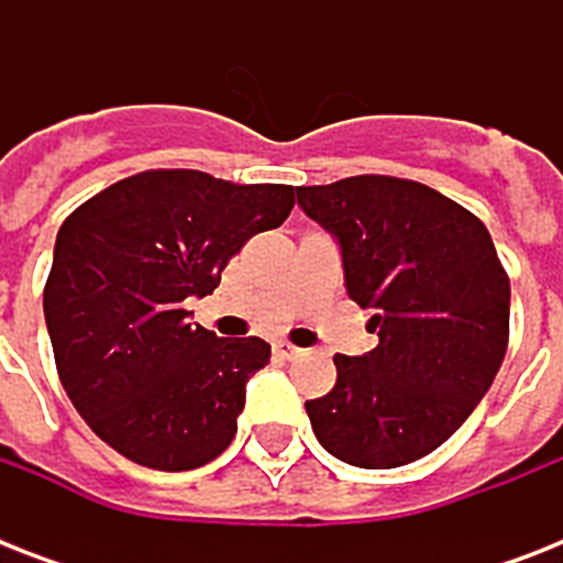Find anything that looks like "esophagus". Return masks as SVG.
Segmentation results:
<instances>
[{
    "mask_svg": "<svg viewBox=\"0 0 563 563\" xmlns=\"http://www.w3.org/2000/svg\"><path fill=\"white\" fill-rule=\"evenodd\" d=\"M274 351L280 353L283 360H298L300 353H303L300 347H295V344H289V342H277L274 344Z\"/></svg>",
    "mask_w": 563,
    "mask_h": 563,
    "instance_id": "1",
    "label": "esophagus"
}]
</instances>
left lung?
<instances>
[{
    "label": "left lung",
    "mask_w": 563,
    "mask_h": 563,
    "mask_svg": "<svg viewBox=\"0 0 563 563\" xmlns=\"http://www.w3.org/2000/svg\"><path fill=\"white\" fill-rule=\"evenodd\" d=\"M335 239L374 351L335 353L333 391L307 400L327 453L368 471L418 462L488 394L508 347L511 286L473 212L415 180L360 175L298 187Z\"/></svg>",
    "instance_id": "left-lung-1"
}]
</instances>
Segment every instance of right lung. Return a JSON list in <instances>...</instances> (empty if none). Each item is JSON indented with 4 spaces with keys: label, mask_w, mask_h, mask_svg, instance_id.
I'll use <instances>...</instances> for the list:
<instances>
[{
    "label": "right lung",
    "mask_w": 563,
    "mask_h": 563,
    "mask_svg": "<svg viewBox=\"0 0 563 563\" xmlns=\"http://www.w3.org/2000/svg\"><path fill=\"white\" fill-rule=\"evenodd\" d=\"M291 207L295 189L280 184L157 169L92 195L60 224L43 312L60 383L104 444L172 473L228 450L272 347L219 339L184 303L212 295L230 256Z\"/></svg>",
    "instance_id": "add662e5"
}]
</instances>
